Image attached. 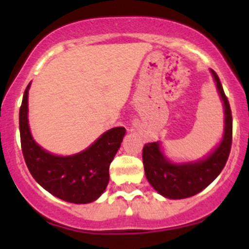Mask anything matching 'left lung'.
Here are the masks:
<instances>
[{
	"label": "left lung",
	"mask_w": 249,
	"mask_h": 249,
	"mask_svg": "<svg viewBox=\"0 0 249 249\" xmlns=\"http://www.w3.org/2000/svg\"><path fill=\"white\" fill-rule=\"evenodd\" d=\"M210 72L224 109V131L219 143L205 157L190 161L169 159L159 141L147 143L143 148L145 177L149 184L167 199H187L202 192L222 172L229 158L232 137L231 110L217 73L213 70H210Z\"/></svg>",
	"instance_id": "left-lung-1"
}]
</instances>
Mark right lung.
Listing matches in <instances>:
<instances>
[{
    "instance_id": "1",
    "label": "right lung",
    "mask_w": 249,
    "mask_h": 249,
    "mask_svg": "<svg viewBox=\"0 0 249 249\" xmlns=\"http://www.w3.org/2000/svg\"><path fill=\"white\" fill-rule=\"evenodd\" d=\"M27 85L19 112L21 149L30 173L54 196L72 203H90L99 199L109 182V165L125 136V127L107 130L94 143L72 155L48 152L32 137L29 125Z\"/></svg>"
}]
</instances>
